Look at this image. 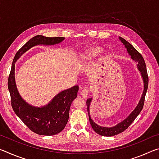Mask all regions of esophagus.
I'll list each match as a JSON object with an SVG mask.
<instances>
[{
	"label": "esophagus",
	"mask_w": 159,
	"mask_h": 159,
	"mask_svg": "<svg viewBox=\"0 0 159 159\" xmlns=\"http://www.w3.org/2000/svg\"><path fill=\"white\" fill-rule=\"evenodd\" d=\"M88 93H89V88L88 87H84L80 91V94H81V95L83 98H87L88 95Z\"/></svg>",
	"instance_id": "obj_1"
}]
</instances>
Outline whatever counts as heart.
<instances>
[{
  "label": "heart",
  "mask_w": 159,
  "mask_h": 159,
  "mask_svg": "<svg viewBox=\"0 0 159 159\" xmlns=\"http://www.w3.org/2000/svg\"><path fill=\"white\" fill-rule=\"evenodd\" d=\"M101 49L100 48H93V49L91 50L89 53H88V56H92V55H98V54L100 52Z\"/></svg>",
  "instance_id": "heart-1"
}]
</instances>
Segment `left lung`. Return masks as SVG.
I'll list each match as a JSON object with an SVG mask.
<instances>
[{"instance_id": "8db88e82", "label": "left lung", "mask_w": 159, "mask_h": 159, "mask_svg": "<svg viewBox=\"0 0 159 159\" xmlns=\"http://www.w3.org/2000/svg\"><path fill=\"white\" fill-rule=\"evenodd\" d=\"M119 39L120 40L123 45H125V47L127 48V50L129 53V55L131 56V58L133 59V60H135L137 62H138V68L139 69V71L141 72L142 79H143L144 81V91L143 94H142V98L140 101H139L138 105L134 109V111L131 113V114L129 115V116L125 118V119L123 120V121L120 122L118 123L114 127L112 128H107V127H102L100 125H97L95 122H93V120L91 119L90 113H89V107L91 100H92V98H88L86 101V105H87V110L88 113V116H89V120L91 126L94 130H95V133H97L99 134L102 136H107V137H111V136H114L116 134H118L120 133H122L124 130H125L129 126L131 125V123H133L134 119L137 118V116L139 114V113L141 112L142 110V108L144 107V99H145V95H146L147 88H148V85H149V77H148L147 74V66L146 64H145V61L143 57H142V55L139 53L138 50H137L135 48H134L133 45H132L130 43H128L126 40L123 39L121 37H119Z\"/></svg>"}]
</instances>
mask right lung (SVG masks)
Masks as SVG:
<instances>
[{"label":"right lung","mask_w":159,"mask_h":159,"mask_svg":"<svg viewBox=\"0 0 159 159\" xmlns=\"http://www.w3.org/2000/svg\"><path fill=\"white\" fill-rule=\"evenodd\" d=\"M64 39V37H45L38 35L26 42L17 51L13 59L7 80L11 105L16 115L32 132L38 134L50 136L63 130L69 120L70 106L77 97L79 86L75 85L61 91L47 106L41 108L32 107L19 95L15 81V63L23 53L34 45H55Z\"/></svg>","instance_id":"1"}]
</instances>
